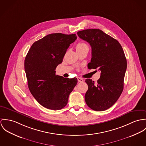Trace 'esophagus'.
Here are the masks:
<instances>
[{
  "instance_id": "1",
  "label": "esophagus",
  "mask_w": 146,
  "mask_h": 146,
  "mask_svg": "<svg viewBox=\"0 0 146 146\" xmlns=\"http://www.w3.org/2000/svg\"><path fill=\"white\" fill-rule=\"evenodd\" d=\"M77 80H78V81L79 82H83V80L82 78H80V77H78V78H77Z\"/></svg>"
}]
</instances>
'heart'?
Returning a JSON list of instances; mask_svg holds the SVG:
<instances>
[{
  "label": "heart",
  "mask_w": 146,
  "mask_h": 146,
  "mask_svg": "<svg viewBox=\"0 0 146 146\" xmlns=\"http://www.w3.org/2000/svg\"><path fill=\"white\" fill-rule=\"evenodd\" d=\"M76 49H77V51H82V50H89V46L88 45L84 42H81L77 44V46H76Z\"/></svg>",
  "instance_id": "b5f03b06"
}]
</instances>
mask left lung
<instances>
[{"label":"left lung","instance_id":"8db88e82","mask_svg":"<svg viewBox=\"0 0 146 146\" xmlns=\"http://www.w3.org/2000/svg\"><path fill=\"white\" fill-rule=\"evenodd\" d=\"M78 36L88 42L92 49L88 69L101 72L97 84L86 79L88 86L84 96L89 108L95 111H104L111 107L121 95L127 69V59L120 43L99 29L78 31Z\"/></svg>","mask_w":146,"mask_h":146}]
</instances>
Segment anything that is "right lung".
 I'll return each mask as SVG.
<instances>
[{"label":"right lung","mask_w":146,"mask_h":146,"mask_svg":"<svg viewBox=\"0 0 146 146\" xmlns=\"http://www.w3.org/2000/svg\"><path fill=\"white\" fill-rule=\"evenodd\" d=\"M76 34L51 33L35 42L25 60L29 88L42 106L59 110L66 105L78 80L55 74L66 50L77 39Z\"/></svg>","instance_id":"1"}]
</instances>
